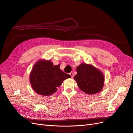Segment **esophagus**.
Here are the masks:
<instances>
[{
	"instance_id": "34e87169",
	"label": "esophagus",
	"mask_w": 133,
	"mask_h": 133,
	"mask_svg": "<svg viewBox=\"0 0 133 133\" xmlns=\"http://www.w3.org/2000/svg\"><path fill=\"white\" fill-rule=\"evenodd\" d=\"M69 74H70V76H71V78H73V76H74V74H73V73H70Z\"/></svg>"
}]
</instances>
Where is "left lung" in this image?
Masks as SVG:
<instances>
[{
    "label": "left lung",
    "instance_id": "obj_1",
    "mask_svg": "<svg viewBox=\"0 0 133 133\" xmlns=\"http://www.w3.org/2000/svg\"><path fill=\"white\" fill-rule=\"evenodd\" d=\"M77 74L74 80L80 89L87 94L98 93L103 89L104 84L103 73L91 64L82 63L76 68Z\"/></svg>",
    "mask_w": 133,
    "mask_h": 133
}]
</instances>
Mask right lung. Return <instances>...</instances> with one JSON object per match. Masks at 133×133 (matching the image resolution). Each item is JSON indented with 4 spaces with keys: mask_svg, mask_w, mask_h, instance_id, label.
Returning <instances> with one entry per match:
<instances>
[{
    "mask_svg": "<svg viewBox=\"0 0 133 133\" xmlns=\"http://www.w3.org/2000/svg\"><path fill=\"white\" fill-rule=\"evenodd\" d=\"M70 78L69 74L60 69V64L53 65L50 60L40 59L36 63L30 73L31 86L36 93L49 96L57 90L63 81Z\"/></svg>",
    "mask_w": 133,
    "mask_h": 133,
    "instance_id": "obj_1",
    "label": "right lung"
}]
</instances>
